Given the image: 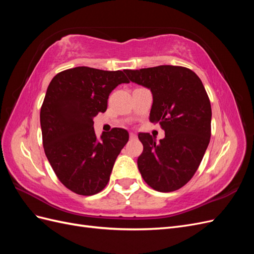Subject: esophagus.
<instances>
[{
    "label": "esophagus",
    "instance_id": "obj_1",
    "mask_svg": "<svg viewBox=\"0 0 254 254\" xmlns=\"http://www.w3.org/2000/svg\"><path fill=\"white\" fill-rule=\"evenodd\" d=\"M129 136H130V139H131V140L136 139V134H135V133H133V132L130 133V134H129Z\"/></svg>",
    "mask_w": 254,
    "mask_h": 254
}]
</instances>
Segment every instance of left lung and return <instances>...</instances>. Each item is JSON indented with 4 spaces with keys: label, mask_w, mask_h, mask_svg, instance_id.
Wrapping results in <instances>:
<instances>
[{
    "label": "left lung",
    "mask_w": 254,
    "mask_h": 254,
    "mask_svg": "<svg viewBox=\"0 0 254 254\" xmlns=\"http://www.w3.org/2000/svg\"><path fill=\"white\" fill-rule=\"evenodd\" d=\"M132 82L150 89L149 121L159 123L165 137L157 142L139 133L143 152L137 167L144 181L158 191L181 189L198 170L211 136V103L196 73L179 65L125 70Z\"/></svg>",
    "instance_id": "1"
}]
</instances>
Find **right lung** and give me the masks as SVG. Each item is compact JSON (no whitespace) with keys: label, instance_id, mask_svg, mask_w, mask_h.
<instances>
[{"label":"right lung","instance_id":"1","mask_svg":"<svg viewBox=\"0 0 254 254\" xmlns=\"http://www.w3.org/2000/svg\"><path fill=\"white\" fill-rule=\"evenodd\" d=\"M129 80L123 71L77 66L58 73L50 82L40 110L44 152L64 186L82 196L108 184L115 160L129 139L113 128L97 140L93 118L107 110L112 90Z\"/></svg>","mask_w":254,"mask_h":254}]
</instances>
